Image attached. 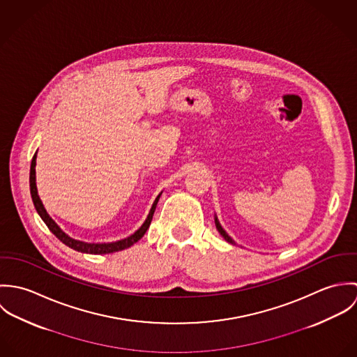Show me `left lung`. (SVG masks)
I'll use <instances>...</instances> for the list:
<instances>
[{
  "label": "left lung",
  "instance_id": "1",
  "mask_svg": "<svg viewBox=\"0 0 357 357\" xmlns=\"http://www.w3.org/2000/svg\"><path fill=\"white\" fill-rule=\"evenodd\" d=\"M214 222H215V228H217V231L220 232V235H221V236H222L228 243H231V245H236V243H235V241H234V239H232V238H231V236L224 231V228L221 227V224H220V221H218L217 215H214Z\"/></svg>",
  "mask_w": 357,
  "mask_h": 357
}]
</instances>
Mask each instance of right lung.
I'll list each match as a JSON object with an SVG mask.
<instances>
[{
	"label": "right lung",
	"mask_w": 357,
	"mask_h": 357,
	"mask_svg": "<svg viewBox=\"0 0 357 357\" xmlns=\"http://www.w3.org/2000/svg\"><path fill=\"white\" fill-rule=\"evenodd\" d=\"M37 160V153H34L33 156V160H31V166H30V194H31V199H33V204L34 207L37 210V213L40 214V217L43 218V221L47 224V227L50 228L52 234L60 241L63 242L66 246L71 248L73 250H77V252H81V253H86V255H109V253H115V252H121V250H125L130 246H133L137 241H140L144 234L147 232L150 224H151V220H153V211L156 208V204L162 195V192L156 197V199L153 201V206H151V210L146 218V221L143 222V225L135 232L132 234L130 236L125 238V239H121V241H116V242H107V243H88V242H82V241H77L71 236H68L56 222L52 218L51 215L48 214V211L45 210L43 201L40 199V195H38V191H37V183H36V162Z\"/></svg>",
	"instance_id": "1"
}]
</instances>
